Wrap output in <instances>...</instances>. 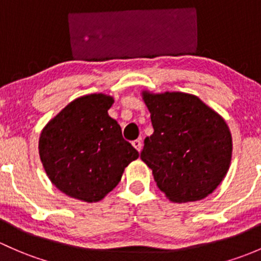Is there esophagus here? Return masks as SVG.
<instances>
[{
	"mask_svg": "<svg viewBox=\"0 0 261 261\" xmlns=\"http://www.w3.org/2000/svg\"><path fill=\"white\" fill-rule=\"evenodd\" d=\"M132 144H133V147L136 148L138 152H141L142 150V142L139 141V139H136V141L132 142Z\"/></svg>",
	"mask_w": 261,
	"mask_h": 261,
	"instance_id": "34e87169",
	"label": "esophagus"
}]
</instances>
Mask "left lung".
Returning <instances> with one entry per match:
<instances>
[{"label":"left lung","mask_w":261,"mask_h":261,"mask_svg":"<svg viewBox=\"0 0 261 261\" xmlns=\"http://www.w3.org/2000/svg\"><path fill=\"white\" fill-rule=\"evenodd\" d=\"M153 134L141 158L172 202L200 201L217 189L230 168L232 137L224 118L193 94L142 90Z\"/></svg>","instance_id":"left-lung-1"}]
</instances>
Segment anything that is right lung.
<instances>
[{"label": "right lung", "instance_id": "1", "mask_svg": "<svg viewBox=\"0 0 261 261\" xmlns=\"http://www.w3.org/2000/svg\"><path fill=\"white\" fill-rule=\"evenodd\" d=\"M114 98L88 94L69 103L40 134L39 154L51 184L84 202L103 200L139 157L108 114Z\"/></svg>", "mask_w": 261, "mask_h": 261}]
</instances>
